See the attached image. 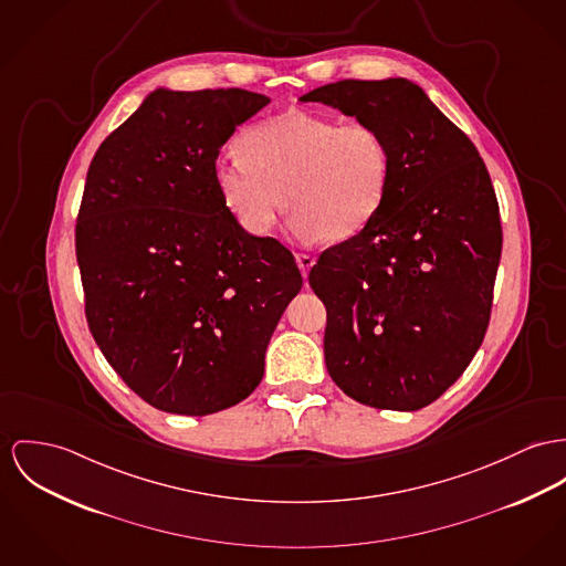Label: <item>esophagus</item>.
<instances>
[{
	"mask_svg": "<svg viewBox=\"0 0 566 566\" xmlns=\"http://www.w3.org/2000/svg\"><path fill=\"white\" fill-rule=\"evenodd\" d=\"M295 261H297V266L302 269V275L307 277V271H310L312 264H314V256H310V254H297Z\"/></svg>",
	"mask_w": 566,
	"mask_h": 566,
	"instance_id": "34e87169",
	"label": "esophagus"
}]
</instances>
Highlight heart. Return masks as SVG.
<instances>
[{
  "label": "heart",
  "mask_w": 566,
  "mask_h": 566,
  "mask_svg": "<svg viewBox=\"0 0 566 566\" xmlns=\"http://www.w3.org/2000/svg\"><path fill=\"white\" fill-rule=\"evenodd\" d=\"M241 157H221L223 207L252 237H266L284 205L304 237L347 241L381 211L391 180L384 133L364 123L286 112L245 130Z\"/></svg>",
  "instance_id": "b5f03b06"
}]
</instances>
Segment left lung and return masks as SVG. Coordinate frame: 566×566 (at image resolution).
I'll return each mask as SVG.
<instances>
[{"label": "left lung", "instance_id": "8db88e82", "mask_svg": "<svg viewBox=\"0 0 566 566\" xmlns=\"http://www.w3.org/2000/svg\"><path fill=\"white\" fill-rule=\"evenodd\" d=\"M300 101L381 130L391 150L377 218L310 269L327 307V373L361 405L422 409L463 375L486 334L502 254L491 178L472 139L409 80H343Z\"/></svg>", "mask_w": 566, "mask_h": 566}]
</instances>
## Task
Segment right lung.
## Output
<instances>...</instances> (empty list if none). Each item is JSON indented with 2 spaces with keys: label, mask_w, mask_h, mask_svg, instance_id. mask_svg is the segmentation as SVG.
I'll use <instances>...</instances> for the list:
<instances>
[{
  "label": "right lung",
  "mask_w": 566,
  "mask_h": 566,
  "mask_svg": "<svg viewBox=\"0 0 566 566\" xmlns=\"http://www.w3.org/2000/svg\"><path fill=\"white\" fill-rule=\"evenodd\" d=\"M269 105L241 87L150 92L98 146L75 228L87 327L148 405L209 416L261 384L302 291L293 254L248 234L216 185L219 148Z\"/></svg>",
  "instance_id": "1"
}]
</instances>
